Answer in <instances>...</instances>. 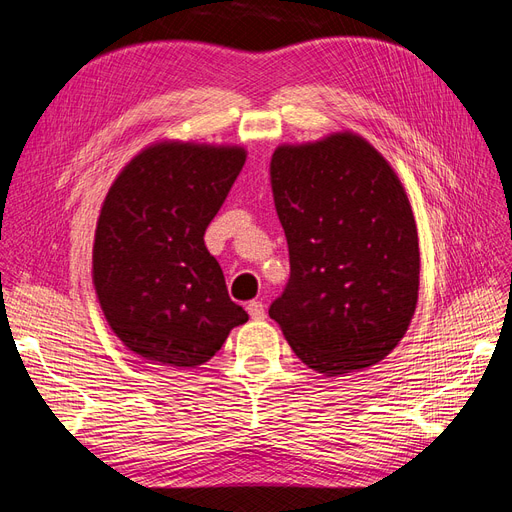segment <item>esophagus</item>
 Masks as SVG:
<instances>
[{"label": "esophagus", "mask_w": 512, "mask_h": 512, "mask_svg": "<svg viewBox=\"0 0 512 512\" xmlns=\"http://www.w3.org/2000/svg\"><path fill=\"white\" fill-rule=\"evenodd\" d=\"M247 314H250L252 320H262L265 318V305L260 301H250L247 303Z\"/></svg>", "instance_id": "obj_1"}]
</instances>
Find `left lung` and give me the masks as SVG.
I'll use <instances>...</instances> for the list:
<instances>
[{
    "label": "left lung",
    "mask_w": 512,
    "mask_h": 512,
    "mask_svg": "<svg viewBox=\"0 0 512 512\" xmlns=\"http://www.w3.org/2000/svg\"><path fill=\"white\" fill-rule=\"evenodd\" d=\"M271 188L290 280L271 307L294 354L324 376L380 363L418 301V235L404 185L354 132L280 145Z\"/></svg>",
    "instance_id": "left-lung-1"
}]
</instances>
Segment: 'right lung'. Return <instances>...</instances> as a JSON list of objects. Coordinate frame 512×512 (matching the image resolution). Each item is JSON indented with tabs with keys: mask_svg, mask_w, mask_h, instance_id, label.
<instances>
[{
	"mask_svg": "<svg viewBox=\"0 0 512 512\" xmlns=\"http://www.w3.org/2000/svg\"><path fill=\"white\" fill-rule=\"evenodd\" d=\"M245 156L237 145L153 143L104 198L94 288L108 327L153 365H203L247 322L203 239Z\"/></svg>",
	"mask_w": 512,
	"mask_h": 512,
	"instance_id": "obj_1",
	"label": "right lung"
}]
</instances>
